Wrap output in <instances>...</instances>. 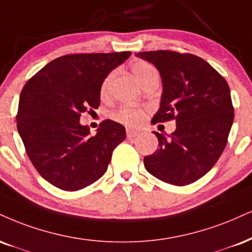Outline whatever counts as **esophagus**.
I'll list each match as a JSON object with an SVG mask.
<instances>
[{
	"label": "esophagus",
	"mask_w": 252,
	"mask_h": 252,
	"mask_svg": "<svg viewBox=\"0 0 252 252\" xmlns=\"http://www.w3.org/2000/svg\"><path fill=\"white\" fill-rule=\"evenodd\" d=\"M139 134L138 131H136V130H131V129H126V137L128 138H132V137H136Z\"/></svg>",
	"instance_id": "obj_1"
}]
</instances>
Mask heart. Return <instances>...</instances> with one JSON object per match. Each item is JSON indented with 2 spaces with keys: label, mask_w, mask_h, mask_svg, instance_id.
<instances>
[{
  "label": "heart",
  "mask_w": 252,
  "mask_h": 252,
  "mask_svg": "<svg viewBox=\"0 0 252 252\" xmlns=\"http://www.w3.org/2000/svg\"><path fill=\"white\" fill-rule=\"evenodd\" d=\"M155 69L151 66L149 63L144 62V61H138V62L134 63L132 65V71H134L135 76L137 77V80L143 82L147 78L148 75L150 72H153ZM114 72L109 74L107 77L104 78L99 88V95L102 98H107L110 93V84L113 81ZM145 116V110L143 108L135 107V105H123L120 109H117L116 111L113 114V118L116 122L122 123L126 126H138L139 124L143 122Z\"/></svg>",
  "instance_id": "obj_1"
}]
</instances>
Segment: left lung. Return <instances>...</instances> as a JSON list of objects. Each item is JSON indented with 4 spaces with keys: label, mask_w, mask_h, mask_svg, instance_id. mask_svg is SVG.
Listing matches in <instances>:
<instances>
[{
    "label": "left lung",
    "mask_w": 252,
    "mask_h": 252,
    "mask_svg": "<svg viewBox=\"0 0 252 252\" xmlns=\"http://www.w3.org/2000/svg\"><path fill=\"white\" fill-rule=\"evenodd\" d=\"M158 69L163 83L154 124L176 121L170 136L154 134L158 149L144 157L148 172L172 186H188L203 177L222 155L233 122L225 78L207 61L171 50L138 53Z\"/></svg>",
    "instance_id": "left-lung-1"
}]
</instances>
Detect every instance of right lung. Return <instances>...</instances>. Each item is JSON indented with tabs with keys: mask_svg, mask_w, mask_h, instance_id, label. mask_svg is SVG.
Instances as JSON below:
<instances>
[{
	"mask_svg": "<svg viewBox=\"0 0 252 252\" xmlns=\"http://www.w3.org/2000/svg\"><path fill=\"white\" fill-rule=\"evenodd\" d=\"M131 51L57 57L23 87L16 121L27 155L45 181L77 191L102 177L113 151L126 139L122 124L105 120L97 134L81 126V114L99 107V88Z\"/></svg>",
	"mask_w": 252,
	"mask_h": 252,
	"instance_id": "1",
	"label": "right lung"
}]
</instances>
